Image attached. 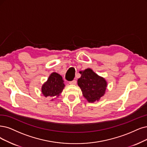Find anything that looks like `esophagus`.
Masks as SVG:
<instances>
[{"label":"esophagus","mask_w":147,"mask_h":147,"mask_svg":"<svg viewBox=\"0 0 147 147\" xmlns=\"http://www.w3.org/2000/svg\"><path fill=\"white\" fill-rule=\"evenodd\" d=\"M76 82H77L76 80H73L72 81H70V82H69V84H71V85H76Z\"/></svg>","instance_id":"obj_1"}]
</instances>
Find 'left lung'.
Returning <instances> with one entry per match:
<instances>
[{
  "label": "left lung",
  "mask_w": 147,
  "mask_h": 147,
  "mask_svg": "<svg viewBox=\"0 0 147 147\" xmlns=\"http://www.w3.org/2000/svg\"><path fill=\"white\" fill-rule=\"evenodd\" d=\"M81 77L78 80V84L82 91V94L88 102L98 101L104 95L107 86V81L99 76L90 68L79 72Z\"/></svg>",
  "instance_id": "1"
}]
</instances>
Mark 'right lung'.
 I'll return each mask as SVG.
<instances>
[{"label":"right lung","instance_id":"right-lung-1","mask_svg":"<svg viewBox=\"0 0 147 147\" xmlns=\"http://www.w3.org/2000/svg\"><path fill=\"white\" fill-rule=\"evenodd\" d=\"M63 82L61 75L55 72L51 73L47 82L42 86V94L46 97L59 96L65 87Z\"/></svg>","mask_w":147,"mask_h":147}]
</instances>
